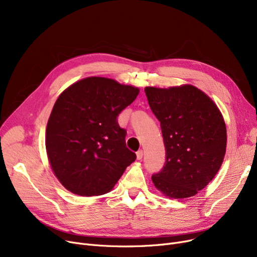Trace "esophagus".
I'll list each match as a JSON object with an SVG mask.
<instances>
[{"label":"esophagus","instance_id":"obj_1","mask_svg":"<svg viewBox=\"0 0 257 257\" xmlns=\"http://www.w3.org/2000/svg\"><path fill=\"white\" fill-rule=\"evenodd\" d=\"M143 155H144V151H143V150L138 151V152H137V159H138V160L142 159V158H143Z\"/></svg>","mask_w":257,"mask_h":257}]
</instances>
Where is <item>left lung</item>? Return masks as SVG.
I'll return each instance as SVG.
<instances>
[{
  "mask_svg": "<svg viewBox=\"0 0 257 257\" xmlns=\"http://www.w3.org/2000/svg\"><path fill=\"white\" fill-rule=\"evenodd\" d=\"M151 110L160 121L166 164L152 181L171 199L197 195L214 178L226 153L224 117L207 94L191 84L145 87Z\"/></svg>",
  "mask_w": 257,
  "mask_h": 257,
  "instance_id": "obj_1",
  "label": "left lung"
}]
</instances>
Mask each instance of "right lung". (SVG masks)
Instances as JSON below:
<instances>
[{
  "instance_id": "1",
  "label": "right lung",
  "mask_w": 257,
  "mask_h": 257,
  "mask_svg": "<svg viewBox=\"0 0 257 257\" xmlns=\"http://www.w3.org/2000/svg\"><path fill=\"white\" fill-rule=\"evenodd\" d=\"M140 88L105 77H87L65 88L46 129L51 169L67 191L79 196L110 192L137 155L126 147L116 116Z\"/></svg>"
}]
</instances>
